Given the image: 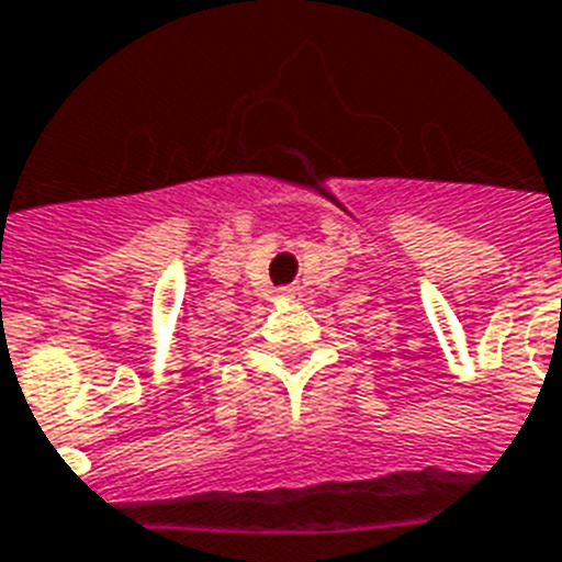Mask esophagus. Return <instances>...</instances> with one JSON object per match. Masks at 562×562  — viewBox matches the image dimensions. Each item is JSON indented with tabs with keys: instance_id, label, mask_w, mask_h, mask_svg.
<instances>
[{
	"instance_id": "esophagus-1",
	"label": "esophagus",
	"mask_w": 562,
	"mask_h": 562,
	"mask_svg": "<svg viewBox=\"0 0 562 562\" xmlns=\"http://www.w3.org/2000/svg\"><path fill=\"white\" fill-rule=\"evenodd\" d=\"M281 295H284L286 301H292L295 295H299V292H295V286H281Z\"/></svg>"
}]
</instances>
